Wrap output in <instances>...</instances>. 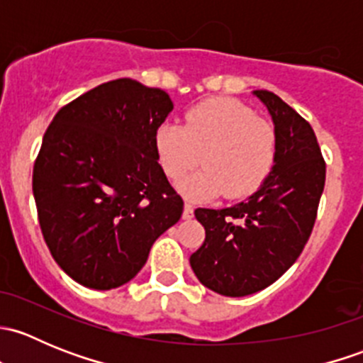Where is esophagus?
Instances as JSON below:
<instances>
[{
  "instance_id": "obj_1",
  "label": "esophagus",
  "mask_w": 363,
  "mask_h": 363,
  "mask_svg": "<svg viewBox=\"0 0 363 363\" xmlns=\"http://www.w3.org/2000/svg\"><path fill=\"white\" fill-rule=\"evenodd\" d=\"M193 214H195V208H193L191 203L186 202L184 203V211H182V218H184V219H191Z\"/></svg>"
}]
</instances>
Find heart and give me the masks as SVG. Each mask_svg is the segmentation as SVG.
Here are the masks:
<instances>
[{
	"instance_id": "obj_1",
	"label": "heart",
	"mask_w": 363,
	"mask_h": 363,
	"mask_svg": "<svg viewBox=\"0 0 363 363\" xmlns=\"http://www.w3.org/2000/svg\"><path fill=\"white\" fill-rule=\"evenodd\" d=\"M155 149L164 175L179 181L188 199H244L258 191L272 174L279 138L274 124L233 98H212L189 108L184 126L163 123L155 133Z\"/></svg>"
}]
</instances>
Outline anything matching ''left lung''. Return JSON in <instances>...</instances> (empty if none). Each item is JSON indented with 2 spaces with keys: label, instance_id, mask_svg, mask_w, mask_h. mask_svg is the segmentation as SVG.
<instances>
[{
  "label": "left lung",
  "instance_id": "obj_1",
  "mask_svg": "<svg viewBox=\"0 0 363 363\" xmlns=\"http://www.w3.org/2000/svg\"><path fill=\"white\" fill-rule=\"evenodd\" d=\"M276 124L279 151L262 188L228 208H196L205 240L189 258L203 286L246 296L279 279L309 240L327 164L311 124L270 91H255Z\"/></svg>",
  "mask_w": 363,
  "mask_h": 363
}]
</instances>
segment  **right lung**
Instances as JSON below:
<instances>
[{
  "instance_id": "1",
  "label": "right lung",
  "mask_w": 363,
  "mask_h": 363,
  "mask_svg": "<svg viewBox=\"0 0 363 363\" xmlns=\"http://www.w3.org/2000/svg\"><path fill=\"white\" fill-rule=\"evenodd\" d=\"M170 96L133 79L100 84L54 116L33 167L40 228L77 283L112 290L147 262L184 202L158 163Z\"/></svg>"
}]
</instances>
